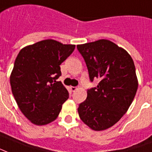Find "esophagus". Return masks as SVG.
Wrapping results in <instances>:
<instances>
[{"instance_id":"esophagus-1","label":"esophagus","mask_w":152,"mask_h":152,"mask_svg":"<svg viewBox=\"0 0 152 152\" xmlns=\"http://www.w3.org/2000/svg\"><path fill=\"white\" fill-rule=\"evenodd\" d=\"M70 88H71V90L72 91V92H75V91H76V90H77V89H78V88H76V87H73V86H72V87H71Z\"/></svg>"}]
</instances>
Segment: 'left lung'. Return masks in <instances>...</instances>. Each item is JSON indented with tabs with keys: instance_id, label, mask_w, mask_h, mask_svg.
Instances as JSON below:
<instances>
[{
	"instance_id": "left-lung-1",
	"label": "left lung",
	"mask_w": 152,
	"mask_h": 152,
	"mask_svg": "<svg viewBox=\"0 0 152 152\" xmlns=\"http://www.w3.org/2000/svg\"><path fill=\"white\" fill-rule=\"evenodd\" d=\"M91 81L100 80L87 92L78 108L82 122L93 130H106L126 113L138 89L134 64L130 54L107 39L77 45Z\"/></svg>"
}]
</instances>
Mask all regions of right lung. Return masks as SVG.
Masks as SVG:
<instances>
[{"label": "right lung", "mask_w": 152, "mask_h": 152, "mask_svg": "<svg viewBox=\"0 0 152 152\" xmlns=\"http://www.w3.org/2000/svg\"><path fill=\"white\" fill-rule=\"evenodd\" d=\"M76 45L46 39L20 50L10 74L12 93L20 110L36 126L55 121L62 104L68 99L67 88L60 81V64Z\"/></svg>", "instance_id": "right-lung-1"}]
</instances>
